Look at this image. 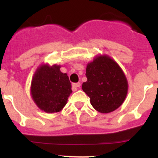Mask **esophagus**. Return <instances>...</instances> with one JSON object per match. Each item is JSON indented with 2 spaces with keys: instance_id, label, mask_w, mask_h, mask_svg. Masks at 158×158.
<instances>
[{
  "instance_id": "1",
  "label": "esophagus",
  "mask_w": 158,
  "mask_h": 158,
  "mask_svg": "<svg viewBox=\"0 0 158 158\" xmlns=\"http://www.w3.org/2000/svg\"><path fill=\"white\" fill-rule=\"evenodd\" d=\"M81 85L80 82H77V83H73V85H72V89H73V91H76L77 90V88H79Z\"/></svg>"
}]
</instances>
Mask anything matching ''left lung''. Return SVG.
Segmentation results:
<instances>
[{"label":"left lung","instance_id":"1","mask_svg":"<svg viewBox=\"0 0 158 158\" xmlns=\"http://www.w3.org/2000/svg\"><path fill=\"white\" fill-rule=\"evenodd\" d=\"M87 81L82 89L92 107L101 113L117 109L125 101L128 82L118 65L107 56H99L87 65Z\"/></svg>","mask_w":158,"mask_h":158}]
</instances>
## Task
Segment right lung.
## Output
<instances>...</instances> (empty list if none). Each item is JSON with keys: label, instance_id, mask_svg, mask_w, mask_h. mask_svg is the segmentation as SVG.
<instances>
[{"label": "right lung", "instance_id": "add662e5", "mask_svg": "<svg viewBox=\"0 0 158 158\" xmlns=\"http://www.w3.org/2000/svg\"><path fill=\"white\" fill-rule=\"evenodd\" d=\"M60 66L43 65L36 70L32 80L31 95L36 106L47 113L61 111L72 93V86L66 73Z\"/></svg>", "mask_w": 158, "mask_h": 158}]
</instances>
